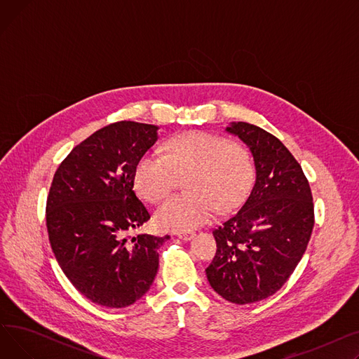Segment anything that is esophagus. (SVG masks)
<instances>
[{"label": "esophagus", "mask_w": 359, "mask_h": 359, "mask_svg": "<svg viewBox=\"0 0 359 359\" xmlns=\"http://www.w3.org/2000/svg\"><path fill=\"white\" fill-rule=\"evenodd\" d=\"M176 236H177L180 240H183V241H189V240H192V238L195 237V233H189V231H179V233H176Z\"/></svg>", "instance_id": "34e87169"}]
</instances>
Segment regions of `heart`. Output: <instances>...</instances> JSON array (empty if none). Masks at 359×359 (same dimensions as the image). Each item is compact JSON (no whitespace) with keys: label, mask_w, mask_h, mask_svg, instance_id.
<instances>
[{"label":"heart","mask_w":359,"mask_h":359,"mask_svg":"<svg viewBox=\"0 0 359 359\" xmlns=\"http://www.w3.org/2000/svg\"><path fill=\"white\" fill-rule=\"evenodd\" d=\"M191 192L175 195L156 212L164 230L187 231L208 222L217 212L230 211L246 198L255 180L249 151L218 134L194 130L177 135L165 145V156L147 153L135 167L137 192L149 202L164 199L179 176Z\"/></svg>","instance_id":"b5f03b06"}]
</instances>
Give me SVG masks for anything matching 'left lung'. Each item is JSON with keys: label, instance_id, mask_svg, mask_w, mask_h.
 Returning <instances> with one entry per match:
<instances>
[{"label": "left lung", "instance_id": "1", "mask_svg": "<svg viewBox=\"0 0 359 359\" xmlns=\"http://www.w3.org/2000/svg\"><path fill=\"white\" fill-rule=\"evenodd\" d=\"M227 132L250 148L256 182L236 214L212 231L217 253L205 272L222 298L250 304L292 275L311 237L314 205L303 168L276 137L246 122Z\"/></svg>", "mask_w": 359, "mask_h": 359}]
</instances>
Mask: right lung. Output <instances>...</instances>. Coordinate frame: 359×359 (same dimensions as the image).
<instances>
[{
	"label": "right lung",
	"mask_w": 359,
	"mask_h": 359,
	"mask_svg": "<svg viewBox=\"0 0 359 359\" xmlns=\"http://www.w3.org/2000/svg\"><path fill=\"white\" fill-rule=\"evenodd\" d=\"M157 130L132 121L96 130L72 148L50 184L52 252L75 290L103 307L134 304L158 271L157 249L168 236H130L149 219L134 192V172Z\"/></svg>",
	"instance_id": "add662e5"
}]
</instances>
